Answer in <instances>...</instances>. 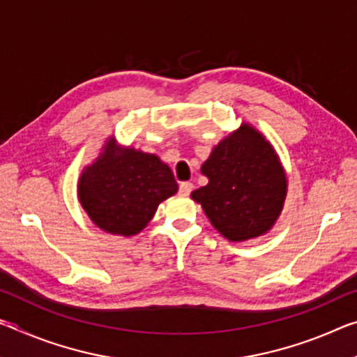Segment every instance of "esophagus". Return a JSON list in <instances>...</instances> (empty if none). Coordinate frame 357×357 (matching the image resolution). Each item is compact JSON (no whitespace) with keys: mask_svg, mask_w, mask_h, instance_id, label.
Segmentation results:
<instances>
[{"mask_svg":"<svg viewBox=\"0 0 357 357\" xmlns=\"http://www.w3.org/2000/svg\"><path fill=\"white\" fill-rule=\"evenodd\" d=\"M192 190H193V184L189 183V181H185V183L179 184V195L187 197Z\"/></svg>","mask_w":357,"mask_h":357,"instance_id":"1","label":"esophagus"}]
</instances>
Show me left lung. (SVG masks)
<instances>
[{
  "instance_id": "left-lung-1",
  "label": "left lung",
  "mask_w": 357,
  "mask_h": 357,
  "mask_svg": "<svg viewBox=\"0 0 357 357\" xmlns=\"http://www.w3.org/2000/svg\"><path fill=\"white\" fill-rule=\"evenodd\" d=\"M209 183L192 192L217 231L229 241L264 234L287 195V176L273 146L249 124L217 144L202 165Z\"/></svg>"
}]
</instances>
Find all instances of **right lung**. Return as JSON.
Here are the masks:
<instances>
[{"mask_svg": "<svg viewBox=\"0 0 357 357\" xmlns=\"http://www.w3.org/2000/svg\"><path fill=\"white\" fill-rule=\"evenodd\" d=\"M178 192L170 167L154 154L107 143L82 173L78 198L91 220L113 234L132 236L153 219L160 202Z\"/></svg>", "mask_w": 357, "mask_h": 357, "instance_id": "add662e5", "label": "right lung"}]
</instances>
